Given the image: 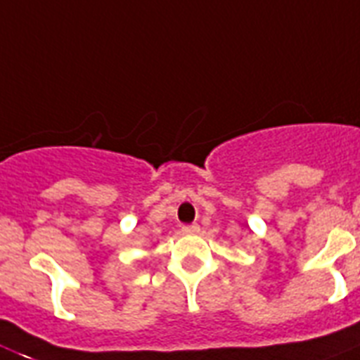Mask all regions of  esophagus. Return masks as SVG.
I'll return each mask as SVG.
<instances>
[{
  "label": "esophagus",
  "instance_id": "34e87169",
  "mask_svg": "<svg viewBox=\"0 0 360 360\" xmlns=\"http://www.w3.org/2000/svg\"><path fill=\"white\" fill-rule=\"evenodd\" d=\"M183 233L185 235H195V233H200V226L198 224H192V226H183Z\"/></svg>",
  "mask_w": 360,
  "mask_h": 360
}]
</instances>
